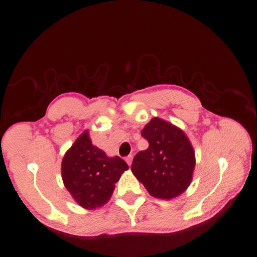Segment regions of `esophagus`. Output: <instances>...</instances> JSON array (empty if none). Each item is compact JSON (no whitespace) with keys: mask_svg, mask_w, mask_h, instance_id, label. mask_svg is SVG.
Masks as SVG:
<instances>
[{"mask_svg":"<svg viewBox=\"0 0 257 257\" xmlns=\"http://www.w3.org/2000/svg\"><path fill=\"white\" fill-rule=\"evenodd\" d=\"M125 161L127 162L128 166H131V164H132V161H133V156H128V157L125 158Z\"/></svg>","mask_w":257,"mask_h":257,"instance_id":"34e87169","label":"esophagus"}]
</instances>
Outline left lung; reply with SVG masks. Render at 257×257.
<instances>
[{
  "mask_svg": "<svg viewBox=\"0 0 257 257\" xmlns=\"http://www.w3.org/2000/svg\"><path fill=\"white\" fill-rule=\"evenodd\" d=\"M149 148L140 151L132 172L154 198L170 200L185 192L192 181L195 150L183 131L160 117H153L142 130Z\"/></svg>",
  "mask_w": 257,
  "mask_h": 257,
  "instance_id": "left-lung-1",
  "label": "left lung"
}]
</instances>
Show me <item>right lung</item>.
Returning <instances> with one entry per match:
<instances>
[{"label":"right lung","instance_id":"1","mask_svg":"<svg viewBox=\"0 0 257 257\" xmlns=\"http://www.w3.org/2000/svg\"><path fill=\"white\" fill-rule=\"evenodd\" d=\"M128 166L119 157H107L91 143L86 130L67 150L61 162V177L77 204L87 210L104 206L113 195L115 183Z\"/></svg>","mask_w":257,"mask_h":257}]
</instances>
